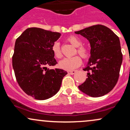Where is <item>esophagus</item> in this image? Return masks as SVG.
<instances>
[{
	"mask_svg": "<svg viewBox=\"0 0 130 130\" xmlns=\"http://www.w3.org/2000/svg\"><path fill=\"white\" fill-rule=\"evenodd\" d=\"M76 71V70H73V71H68V73L70 74H71V75H73V74H75Z\"/></svg>",
	"mask_w": 130,
	"mask_h": 130,
	"instance_id": "esophagus-1",
	"label": "esophagus"
}]
</instances>
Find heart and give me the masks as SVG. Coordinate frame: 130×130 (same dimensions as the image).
Wrapping results in <instances>:
<instances>
[{
  "label": "heart",
  "mask_w": 130,
  "mask_h": 130,
  "mask_svg": "<svg viewBox=\"0 0 130 130\" xmlns=\"http://www.w3.org/2000/svg\"><path fill=\"white\" fill-rule=\"evenodd\" d=\"M68 41L71 43L74 47H77V52L80 56L84 59H86L89 56V51L84 46L82 45V41L78 37L76 36H70L68 38ZM52 51L54 56L57 59L62 57V54L61 52L60 43L56 41L52 46ZM82 63V60L80 57L78 56H75L71 57H67L63 60L60 61L59 63V68L62 69L71 71L79 67Z\"/></svg>",
  "instance_id": "obj_1"
}]
</instances>
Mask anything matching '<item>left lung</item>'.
Returning <instances> with one entry per match:
<instances>
[{"label":"left lung","mask_w":130,"mask_h":130,"mask_svg":"<svg viewBox=\"0 0 130 130\" xmlns=\"http://www.w3.org/2000/svg\"><path fill=\"white\" fill-rule=\"evenodd\" d=\"M90 44V57L84 71L88 77L79 90L92 97L106 95L117 84L123 60L120 40L111 29L95 25L76 31Z\"/></svg>","instance_id":"1"}]
</instances>
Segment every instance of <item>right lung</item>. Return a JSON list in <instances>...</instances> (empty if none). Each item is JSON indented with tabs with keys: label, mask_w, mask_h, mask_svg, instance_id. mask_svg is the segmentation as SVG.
Instances as JSON below:
<instances>
[{
	"label": "right lung",
	"mask_w": 130,
	"mask_h": 130,
	"mask_svg": "<svg viewBox=\"0 0 130 130\" xmlns=\"http://www.w3.org/2000/svg\"><path fill=\"white\" fill-rule=\"evenodd\" d=\"M54 32L37 27L28 28L17 38L12 65L18 83L22 90L35 99H48L59 92L67 71L50 70L55 59L52 46L60 37Z\"/></svg>",
	"instance_id": "right-lung-1"
}]
</instances>
